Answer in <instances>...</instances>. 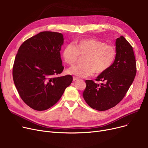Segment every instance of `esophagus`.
Returning a JSON list of instances; mask_svg holds the SVG:
<instances>
[{"label": "esophagus", "instance_id": "obj_1", "mask_svg": "<svg viewBox=\"0 0 148 148\" xmlns=\"http://www.w3.org/2000/svg\"><path fill=\"white\" fill-rule=\"evenodd\" d=\"M79 80V79L77 78V77H73V80L74 82V81H75V80Z\"/></svg>", "mask_w": 148, "mask_h": 148}]
</instances>
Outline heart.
<instances>
[{"label":"heart","instance_id":"obj_1","mask_svg":"<svg viewBox=\"0 0 148 148\" xmlns=\"http://www.w3.org/2000/svg\"><path fill=\"white\" fill-rule=\"evenodd\" d=\"M84 56L82 66H74L67 69V73L79 77L91 76L95 72L101 74L109 69L116 57L114 46L95 39L86 38L76 41L74 45L68 44L62 51L65 63L74 65L79 57Z\"/></svg>","mask_w":148,"mask_h":148}]
</instances>
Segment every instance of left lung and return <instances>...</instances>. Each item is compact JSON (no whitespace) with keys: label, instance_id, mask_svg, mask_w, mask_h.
<instances>
[{"label":"left lung","instance_id":"1","mask_svg":"<svg viewBox=\"0 0 148 148\" xmlns=\"http://www.w3.org/2000/svg\"><path fill=\"white\" fill-rule=\"evenodd\" d=\"M116 57L112 66L96 79L101 84L86 80L83 93L85 101L92 108L104 111L117 105L125 97L136 74L133 49L123 36L115 41Z\"/></svg>","mask_w":148,"mask_h":148}]
</instances>
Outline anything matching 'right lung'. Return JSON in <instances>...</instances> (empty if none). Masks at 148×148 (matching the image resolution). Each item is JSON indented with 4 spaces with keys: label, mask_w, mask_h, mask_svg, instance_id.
Instances as JSON below:
<instances>
[{
    "label": "right lung",
    "mask_w": 148,
    "mask_h": 148,
    "mask_svg": "<svg viewBox=\"0 0 148 148\" xmlns=\"http://www.w3.org/2000/svg\"><path fill=\"white\" fill-rule=\"evenodd\" d=\"M62 34L42 32L23 42L14 60L12 76L18 94L38 111L55 104L73 82L71 75L58 77L64 70L60 50Z\"/></svg>",
    "instance_id": "right-lung-1"
}]
</instances>
